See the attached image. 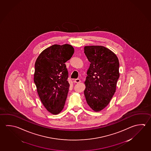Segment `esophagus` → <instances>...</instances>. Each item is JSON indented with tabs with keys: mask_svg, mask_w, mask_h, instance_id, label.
Returning <instances> with one entry per match:
<instances>
[{
	"mask_svg": "<svg viewBox=\"0 0 151 151\" xmlns=\"http://www.w3.org/2000/svg\"><path fill=\"white\" fill-rule=\"evenodd\" d=\"M74 82L78 83H80L81 82V80L79 79H76L74 80Z\"/></svg>",
	"mask_w": 151,
	"mask_h": 151,
	"instance_id": "esophagus-1",
	"label": "esophagus"
}]
</instances>
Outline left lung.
Segmentation results:
<instances>
[{"mask_svg":"<svg viewBox=\"0 0 151 151\" xmlns=\"http://www.w3.org/2000/svg\"><path fill=\"white\" fill-rule=\"evenodd\" d=\"M84 52L91 62L86 77L84 95L88 105L95 112L104 109L116 91L119 62L112 51L101 46H87Z\"/></svg>","mask_w":151,"mask_h":151,"instance_id":"8db88e82","label":"left lung"}]
</instances>
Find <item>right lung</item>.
Masks as SVG:
<instances>
[{
  "instance_id": "obj_1",
  "label": "right lung",
  "mask_w": 151,
  "mask_h": 151,
  "mask_svg": "<svg viewBox=\"0 0 151 151\" xmlns=\"http://www.w3.org/2000/svg\"><path fill=\"white\" fill-rule=\"evenodd\" d=\"M74 52L69 44L54 45L44 50L35 62L34 82L37 93L45 107L54 115L65 105L70 87L65 63Z\"/></svg>"
}]
</instances>
